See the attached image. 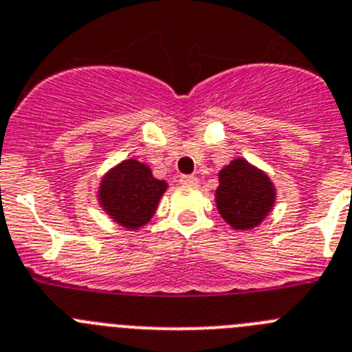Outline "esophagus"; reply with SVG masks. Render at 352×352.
<instances>
[{
  "instance_id": "obj_1",
  "label": "esophagus",
  "mask_w": 352,
  "mask_h": 352,
  "mask_svg": "<svg viewBox=\"0 0 352 352\" xmlns=\"http://www.w3.org/2000/svg\"><path fill=\"white\" fill-rule=\"evenodd\" d=\"M179 182L182 184V186H196V184H198V177H195V175H182L179 179Z\"/></svg>"
}]
</instances>
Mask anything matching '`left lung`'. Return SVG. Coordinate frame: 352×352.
<instances>
[{
  "instance_id": "1",
  "label": "left lung",
  "mask_w": 352,
  "mask_h": 352,
  "mask_svg": "<svg viewBox=\"0 0 352 352\" xmlns=\"http://www.w3.org/2000/svg\"><path fill=\"white\" fill-rule=\"evenodd\" d=\"M275 186L267 173L243 157L219 172L215 205L221 217L235 230H252L267 219L275 205Z\"/></svg>"
}]
</instances>
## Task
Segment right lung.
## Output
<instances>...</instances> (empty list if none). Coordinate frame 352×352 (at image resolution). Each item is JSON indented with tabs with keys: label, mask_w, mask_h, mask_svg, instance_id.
<instances>
[{
	"label": "right lung",
	"mask_w": 352,
	"mask_h": 352,
	"mask_svg": "<svg viewBox=\"0 0 352 352\" xmlns=\"http://www.w3.org/2000/svg\"><path fill=\"white\" fill-rule=\"evenodd\" d=\"M166 189L168 182L156 179L147 164L124 160L101 177L98 201L113 223L126 230H140L153 219Z\"/></svg>",
	"instance_id": "add662e5"
}]
</instances>
